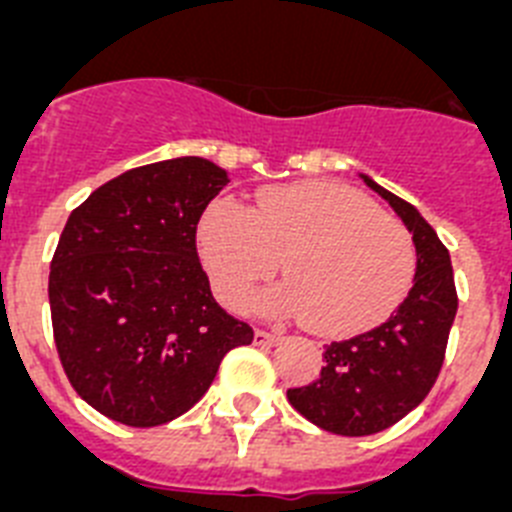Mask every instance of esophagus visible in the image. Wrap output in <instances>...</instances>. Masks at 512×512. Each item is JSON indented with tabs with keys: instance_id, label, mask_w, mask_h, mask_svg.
<instances>
[{
	"instance_id": "esophagus-1",
	"label": "esophagus",
	"mask_w": 512,
	"mask_h": 512,
	"mask_svg": "<svg viewBox=\"0 0 512 512\" xmlns=\"http://www.w3.org/2000/svg\"><path fill=\"white\" fill-rule=\"evenodd\" d=\"M280 342L278 334H270L265 329H255V344L257 347H275Z\"/></svg>"
}]
</instances>
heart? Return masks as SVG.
<instances>
[{
  "instance_id": "obj_1",
  "label": "heart",
  "mask_w": 512,
  "mask_h": 512,
  "mask_svg": "<svg viewBox=\"0 0 512 512\" xmlns=\"http://www.w3.org/2000/svg\"><path fill=\"white\" fill-rule=\"evenodd\" d=\"M196 247L214 293L242 308L252 288L283 267L290 280L260 298L275 319H306L324 334L380 324L411 288L416 247L408 229L342 183L311 181L257 193L252 209L211 201Z\"/></svg>"
}]
</instances>
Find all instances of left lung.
I'll return each mask as SVG.
<instances>
[{
    "mask_svg": "<svg viewBox=\"0 0 512 512\" xmlns=\"http://www.w3.org/2000/svg\"><path fill=\"white\" fill-rule=\"evenodd\" d=\"M359 178L393 206L413 234L416 275L408 296L388 321L344 342L326 344L321 375L290 388V405L324 431L370 436L393 426L434 388L444 362L446 339L457 316V288L449 250L413 204Z\"/></svg>",
    "mask_w": 512,
    "mask_h": 512,
    "instance_id": "1",
    "label": "left lung"
}]
</instances>
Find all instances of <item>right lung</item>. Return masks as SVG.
I'll return each instance as SVG.
<instances>
[{
    "label": "right lung",
    "mask_w": 512,
    "mask_h": 512,
    "mask_svg": "<svg viewBox=\"0 0 512 512\" xmlns=\"http://www.w3.org/2000/svg\"><path fill=\"white\" fill-rule=\"evenodd\" d=\"M229 173L206 158L132 168L71 211L50 265L55 347L76 393L124 426L199 403L252 326L211 296L196 224Z\"/></svg>",
    "instance_id": "1"
}]
</instances>
